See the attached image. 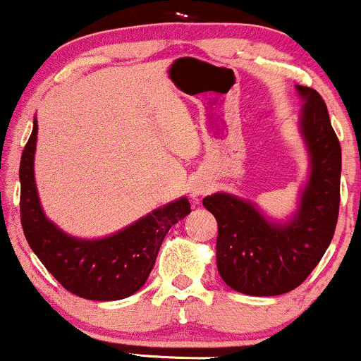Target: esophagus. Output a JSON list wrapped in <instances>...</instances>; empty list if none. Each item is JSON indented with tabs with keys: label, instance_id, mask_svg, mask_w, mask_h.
I'll use <instances>...</instances> for the list:
<instances>
[{
	"label": "esophagus",
	"instance_id": "obj_1",
	"mask_svg": "<svg viewBox=\"0 0 361 361\" xmlns=\"http://www.w3.org/2000/svg\"><path fill=\"white\" fill-rule=\"evenodd\" d=\"M204 192H205L204 188H195V190H193L192 195H193V197H195V195H204Z\"/></svg>",
	"mask_w": 361,
	"mask_h": 361
}]
</instances>
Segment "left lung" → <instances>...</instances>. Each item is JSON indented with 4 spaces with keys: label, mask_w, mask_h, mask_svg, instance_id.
<instances>
[{
    "label": "left lung",
    "mask_w": 361,
    "mask_h": 361,
    "mask_svg": "<svg viewBox=\"0 0 361 361\" xmlns=\"http://www.w3.org/2000/svg\"><path fill=\"white\" fill-rule=\"evenodd\" d=\"M298 92L305 97L300 128L312 168L290 223H269L250 202L228 193L202 200L217 221L219 274L245 295L276 296L298 288L324 257L338 224L341 145L322 96L302 85Z\"/></svg>",
    "instance_id": "1"
}]
</instances>
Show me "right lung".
Here are the masks:
<instances>
[{
    "label": "right lung",
    "instance_id": "obj_1",
    "mask_svg": "<svg viewBox=\"0 0 361 361\" xmlns=\"http://www.w3.org/2000/svg\"><path fill=\"white\" fill-rule=\"evenodd\" d=\"M37 121L20 159V219L23 235L42 265L65 290L85 300L111 302L140 290L156 264L162 240L173 224L190 212L180 199L156 209L116 235L78 240L46 219L34 181Z\"/></svg>",
    "mask_w": 361,
    "mask_h": 361
}]
</instances>
